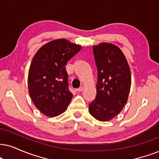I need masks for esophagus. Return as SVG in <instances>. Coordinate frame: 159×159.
<instances>
[{
    "label": "esophagus",
    "mask_w": 159,
    "mask_h": 159,
    "mask_svg": "<svg viewBox=\"0 0 159 159\" xmlns=\"http://www.w3.org/2000/svg\"><path fill=\"white\" fill-rule=\"evenodd\" d=\"M78 92H81V91H83V90H84V87H83V86H80V87L79 88H78Z\"/></svg>",
    "instance_id": "esophagus-1"
}]
</instances>
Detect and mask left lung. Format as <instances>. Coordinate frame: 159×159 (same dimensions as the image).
Returning a JSON list of instances; mask_svg holds the SVG:
<instances>
[{"label":"left lung","instance_id":"left-lung-1","mask_svg":"<svg viewBox=\"0 0 159 159\" xmlns=\"http://www.w3.org/2000/svg\"><path fill=\"white\" fill-rule=\"evenodd\" d=\"M98 69L97 95L89 105V111L100 121H108L120 114L127 102L131 75L123 53L111 43L93 46Z\"/></svg>","mask_w":159,"mask_h":159}]
</instances>
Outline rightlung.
<instances>
[{"mask_svg": "<svg viewBox=\"0 0 159 159\" xmlns=\"http://www.w3.org/2000/svg\"><path fill=\"white\" fill-rule=\"evenodd\" d=\"M81 47L64 39L44 45L34 56L28 84L36 107L48 116L59 115L67 109L73 98L69 90L65 65Z\"/></svg>", "mask_w": 159, "mask_h": 159, "instance_id": "obj_1", "label": "right lung"}]
</instances>
